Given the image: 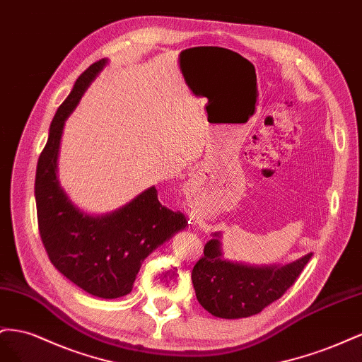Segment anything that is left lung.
<instances>
[{"label":"left lung","mask_w":362,"mask_h":362,"mask_svg":"<svg viewBox=\"0 0 362 362\" xmlns=\"http://www.w3.org/2000/svg\"><path fill=\"white\" fill-rule=\"evenodd\" d=\"M218 233L204 245V256L192 268L199 303L215 317L244 318L259 314L282 297L300 276L313 253L282 267H250L221 259Z\"/></svg>","instance_id":"obj_1"}]
</instances>
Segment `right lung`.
<instances>
[{
    "label": "right lung",
    "instance_id": "right-lung-1",
    "mask_svg": "<svg viewBox=\"0 0 362 362\" xmlns=\"http://www.w3.org/2000/svg\"><path fill=\"white\" fill-rule=\"evenodd\" d=\"M106 64V59L92 64L59 106L37 160L35 195L39 235L51 264L83 291L118 298L132 291L144 259L188 223L182 212L159 203L154 187L103 216L78 211L59 187L57 153L65 119Z\"/></svg>",
    "mask_w": 362,
    "mask_h": 362
}]
</instances>
